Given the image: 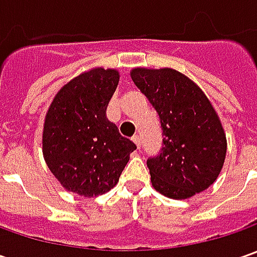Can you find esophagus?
<instances>
[{
    "label": "esophagus",
    "mask_w": 257,
    "mask_h": 257,
    "mask_svg": "<svg viewBox=\"0 0 257 257\" xmlns=\"http://www.w3.org/2000/svg\"><path fill=\"white\" fill-rule=\"evenodd\" d=\"M132 140L136 143L137 149H140V146H142V139H140V136H139V134H134L133 137H132Z\"/></svg>",
    "instance_id": "34e87169"
}]
</instances>
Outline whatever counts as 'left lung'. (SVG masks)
Returning a JSON list of instances; mask_svg holds the SVG:
<instances>
[{
	"label": "left lung",
	"mask_w": 257,
	"mask_h": 257,
	"mask_svg": "<svg viewBox=\"0 0 257 257\" xmlns=\"http://www.w3.org/2000/svg\"><path fill=\"white\" fill-rule=\"evenodd\" d=\"M132 80L162 123L160 153L147 159L154 189L170 199H187L206 190L226 157V136L207 97L172 68H134Z\"/></svg>",
	"instance_id": "1"
}]
</instances>
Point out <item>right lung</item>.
Wrapping results in <instances>:
<instances>
[{"label": "right lung", "instance_id": "add662e5", "mask_svg": "<svg viewBox=\"0 0 257 257\" xmlns=\"http://www.w3.org/2000/svg\"><path fill=\"white\" fill-rule=\"evenodd\" d=\"M115 70L94 68L65 84L45 115L43 154L67 190L93 197L113 189L137 146L107 118Z\"/></svg>", "mask_w": 257, "mask_h": 257}]
</instances>
